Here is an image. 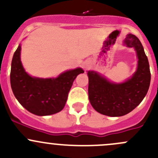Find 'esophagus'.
I'll use <instances>...</instances> for the list:
<instances>
[{"label": "esophagus", "mask_w": 158, "mask_h": 158, "mask_svg": "<svg viewBox=\"0 0 158 158\" xmlns=\"http://www.w3.org/2000/svg\"><path fill=\"white\" fill-rule=\"evenodd\" d=\"M83 67L85 68V69H89V63H85L83 64Z\"/></svg>", "instance_id": "obj_1"}]
</instances>
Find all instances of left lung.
I'll use <instances>...</instances> for the list:
<instances>
[{
  "label": "left lung",
  "instance_id": "obj_1",
  "mask_svg": "<svg viewBox=\"0 0 158 158\" xmlns=\"http://www.w3.org/2000/svg\"><path fill=\"white\" fill-rule=\"evenodd\" d=\"M128 47H134L138 58L135 74L122 83H114L96 72L89 71V98L93 109L111 117H119L131 112L144 99L151 82L148 57L136 36L128 34L125 40Z\"/></svg>",
  "mask_w": 158,
  "mask_h": 158
}]
</instances>
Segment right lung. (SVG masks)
I'll list each match as a JSON object with an SVG mask.
<instances>
[{
    "label": "right lung",
    "mask_w": 158,
    "mask_h": 158,
    "mask_svg": "<svg viewBox=\"0 0 158 158\" xmlns=\"http://www.w3.org/2000/svg\"><path fill=\"white\" fill-rule=\"evenodd\" d=\"M20 49L19 45L11 63L10 85L14 96L23 107L36 115L62 111L75 79L84 71L81 68L68 70L55 79L31 77L22 66Z\"/></svg>",
    "instance_id": "right-lung-1"
}]
</instances>
